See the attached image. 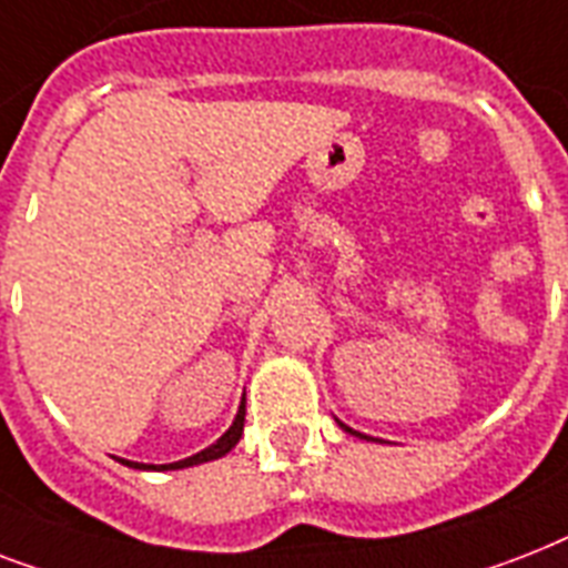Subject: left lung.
<instances>
[{
  "instance_id": "left-lung-1",
  "label": "left lung",
  "mask_w": 568,
  "mask_h": 568,
  "mask_svg": "<svg viewBox=\"0 0 568 568\" xmlns=\"http://www.w3.org/2000/svg\"><path fill=\"white\" fill-rule=\"evenodd\" d=\"M336 422H338V418H336ZM338 427H342V430H345V433H351V436H359V439H368V442H374L372 436H365V433L354 430V427H347V424H342V422H338Z\"/></svg>"
}]
</instances>
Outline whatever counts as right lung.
I'll return each instance as SVG.
<instances>
[{"label":"right lung","instance_id":"right-lung-1","mask_svg":"<svg viewBox=\"0 0 568 568\" xmlns=\"http://www.w3.org/2000/svg\"><path fill=\"white\" fill-rule=\"evenodd\" d=\"M241 433H244V400H241L239 413H235V418H232L230 430L223 433L221 439L214 442V445H209V448H203L200 454H194V457L176 459V463H164V466H153V463H132V459H120V463L129 468H138V471H176V468H191V466H200V463H212V459L226 457V454L239 445Z\"/></svg>","mask_w":568,"mask_h":568}]
</instances>
